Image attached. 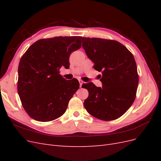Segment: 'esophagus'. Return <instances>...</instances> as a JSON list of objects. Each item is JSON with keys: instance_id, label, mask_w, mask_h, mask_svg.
I'll list each match as a JSON object with an SVG mask.
<instances>
[{"instance_id": "obj_1", "label": "esophagus", "mask_w": 161, "mask_h": 161, "mask_svg": "<svg viewBox=\"0 0 161 161\" xmlns=\"http://www.w3.org/2000/svg\"><path fill=\"white\" fill-rule=\"evenodd\" d=\"M79 83H80V87H81L82 83H83V82H82V80H79Z\"/></svg>"}]
</instances>
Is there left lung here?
Instances as JSON below:
<instances>
[{"label": "left lung", "instance_id": "left-lung-1", "mask_svg": "<svg viewBox=\"0 0 161 161\" xmlns=\"http://www.w3.org/2000/svg\"><path fill=\"white\" fill-rule=\"evenodd\" d=\"M82 42L86 56L94 63V69L102 73L103 85L102 88L92 82L82 85L89 91L85 108L97 119H118L136 98L139 79L134 56L115 40L83 37Z\"/></svg>", "mask_w": 161, "mask_h": 161}]
</instances>
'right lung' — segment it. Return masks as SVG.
Returning a JSON list of instances; mask_svg holds the SVG:
<instances>
[{
    "mask_svg": "<svg viewBox=\"0 0 161 161\" xmlns=\"http://www.w3.org/2000/svg\"><path fill=\"white\" fill-rule=\"evenodd\" d=\"M81 40L80 36L42 39L21 57L17 91L24 109L33 119L46 122L65 113L79 82L76 79L66 80L60 69H69L70 53L81 47Z\"/></svg>",
    "mask_w": 161,
    "mask_h": 161,
    "instance_id": "right-lung-1",
    "label": "right lung"
}]
</instances>
